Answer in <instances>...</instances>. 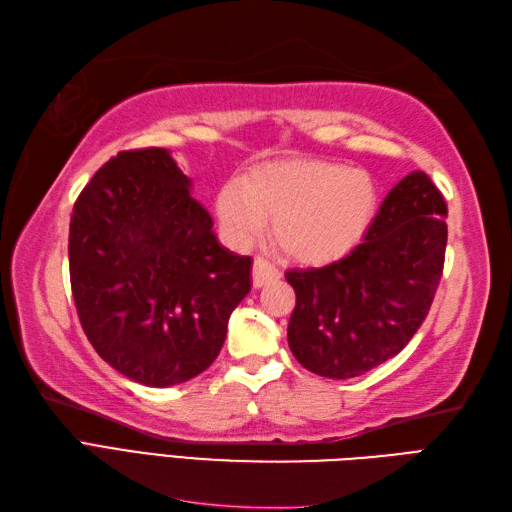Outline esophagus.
<instances>
[{"label":"esophagus","mask_w":512,"mask_h":512,"mask_svg":"<svg viewBox=\"0 0 512 512\" xmlns=\"http://www.w3.org/2000/svg\"><path fill=\"white\" fill-rule=\"evenodd\" d=\"M282 276L280 269L276 265H271L269 260L265 258H256L254 260V269H252V280H254V286L258 289V286H263L267 282H273L278 280Z\"/></svg>","instance_id":"34e87169"}]
</instances>
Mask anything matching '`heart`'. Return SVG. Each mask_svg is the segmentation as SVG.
<instances>
[{
	"instance_id": "b5f03b06",
	"label": "heart",
	"mask_w": 512,
	"mask_h": 512,
	"mask_svg": "<svg viewBox=\"0 0 512 512\" xmlns=\"http://www.w3.org/2000/svg\"><path fill=\"white\" fill-rule=\"evenodd\" d=\"M378 208L376 180L365 169L328 160H273L226 184L217 213L236 241L273 221V241L299 263L321 265L363 241Z\"/></svg>"
}]
</instances>
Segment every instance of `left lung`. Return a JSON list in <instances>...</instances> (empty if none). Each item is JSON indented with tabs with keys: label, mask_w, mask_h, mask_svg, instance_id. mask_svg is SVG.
Wrapping results in <instances>:
<instances>
[{
	"label": "left lung",
	"mask_w": 512,
	"mask_h": 512,
	"mask_svg": "<svg viewBox=\"0 0 512 512\" xmlns=\"http://www.w3.org/2000/svg\"><path fill=\"white\" fill-rule=\"evenodd\" d=\"M447 206L423 171L384 197L365 239L326 267L286 271L295 289L289 347L323 378L363 376L400 354L443 276Z\"/></svg>",
	"instance_id": "obj_1"
}]
</instances>
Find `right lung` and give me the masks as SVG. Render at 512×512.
<instances>
[{"label":"right lung","mask_w":512,"mask_h":512,"mask_svg":"<svg viewBox=\"0 0 512 512\" xmlns=\"http://www.w3.org/2000/svg\"><path fill=\"white\" fill-rule=\"evenodd\" d=\"M69 276L95 352L134 382L173 386L219 356L252 258L217 241L191 180L147 147L110 158L76 199Z\"/></svg>","instance_id":"obj_1"}]
</instances>
